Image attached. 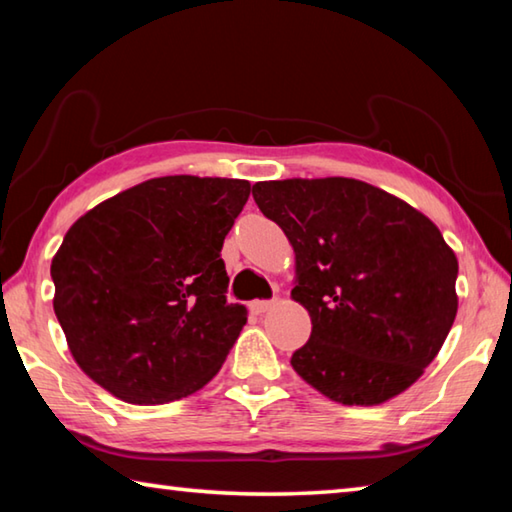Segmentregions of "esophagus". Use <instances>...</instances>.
<instances>
[{
    "label": "esophagus",
    "mask_w": 512,
    "mask_h": 512,
    "mask_svg": "<svg viewBox=\"0 0 512 512\" xmlns=\"http://www.w3.org/2000/svg\"><path fill=\"white\" fill-rule=\"evenodd\" d=\"M273 305H275V300H253L250 302V311H253V314H266V311Z\"/></svg>",
    "instance_id": "34e87169"
}]
</instances>
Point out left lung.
Listing matches in <instances>:
<instances>
[{
    "label": "left lung",
    "instance_id": "1",
    "mask_svg": "<svg viewBox=\"0 0 512 512\" xmlns=\"http://www.w3.org/2000/svg\"><path fill=\"white\" fill-rule=\"evenodd\" d=\"M296 253L311 336L291 366L329 400L377 406L422 377L458 311V259L436 223L354 178L253 185Z\"/></svg>",
    "mask_w": 512,
    "mask_h": 512
}]
</instances>
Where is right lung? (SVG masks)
<instances>
[{"instance_id": "add662e5", "label": "right lung", "mask_w": 512, "mask_h": 512, "mask_svg": "<svg viewBox=\"0 0 512 512\" xmlns=\"http://www.w3.org/2000/svg\"><path fill=\"white\" fill-rule=\"evenodd\" d=\"M248 180L162 176L85 212L51 259L54 311L92 381L128 404L183 400L221 370L248 311L223 239Z\"/></svg>"}]
</instances>
